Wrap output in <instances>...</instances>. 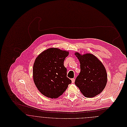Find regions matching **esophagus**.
<instances>
[{"label":"esophagus","mask_w":127,"mask_h":127,"mask_svg":"<svg viewBox=\"0 0 127 127\" xmlns=\"http://www.w3.org/2000/svg\"><path fill=\"white\" fill-rule=\"evenodd\" d=\"M71 81H72V83H74L75 82V79H71Z\"/></svg>","instance_id":"34e87169"}]
</instances>
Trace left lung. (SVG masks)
<instances>
[{
  "label": "left lung",
  "mask_w": 127,
  "mask_h": 127,
  "mask_svg": "<svg viewBox=\"0 0 127 127\" xmlns=\"http://www.w3.org/2000/svg\"><path fill=\"white\" fill-rule=\"evenodd\" d=\"M80 63L81 71L77 77L75 85L87 98L100 94L105 89L107 82V74L102 62L91 53L81 55L75 53Z\"/></svg>",
  "instance_id": "obj_1"
}]
</instances>
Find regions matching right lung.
Wrapping results in <instances>:
<instances>
[{
  "mask_svg": "<svg viewBox=\"0 0 127 127\" xmlns=\"http://www.w3.org/2000/svg\"><path fill=\"white\" fill-rule=\"evenodd\" d=\"M68 54V51L50 48L36 57L33 65V80L38 90L46 97L58 98L71 83L64 64Z\"/></svg>",
  "mask_w": 127,
  "mask_h": 127,
  "instance_id": "1",
  "label": "right lung"
}]
</instances>
